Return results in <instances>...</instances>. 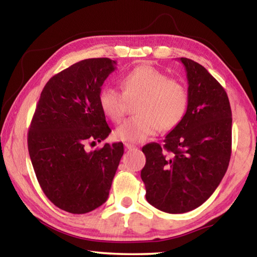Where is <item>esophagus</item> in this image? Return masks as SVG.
<instances>
[{"label": "esophagus", "mask_w": 257, "mask_h": 257, "mask_svg": "<svg viewBox=\"0 0 257 257\" xmlns=\"http://www.w3.org/2000/svg\"><path fill=\"white\" fill-rule=\"evenodd\" d=\"M124 147L127 150H129V151H134V150H137V146L136 145H134V144H132V143H125L124 144Z\"/></svg>", "instance_id": "34e87169"}]
</instances>
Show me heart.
I'll list each match as a JSON object with an SVG mask.
<instances>
[{"label":"heart","instance_id":"b5f03b06","mask_svg":"<svg viewBox=\"0 0 257 257\" xmlns=\"http://www.w3.org/2000/svg\"><path fill=\"white\" fill-rule=\"evenodd\" d=\"M122 92L104 87L98 94L99 107L113 122H120L128 101L138 99L137 115L121 123L115 137L123 142L139 143L161 128L171 130L184 120L189 105V93L184 82L149 64L134 68L121 79Z\"/></svg>","mask_w":257,"mask_h":257}]
</instances>
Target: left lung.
<instances>
[{
  "instance_id": "1",
  "label": "left lung",
  "mask_w": 257,
  "mask_h": 257,
  "mask_svg": "<svg viewBox=\"0 0 257 257\" xmlns=\"http://www.w3.org/2000/svg\"><path fill=\"white\" fill-rule=\"evenodd\" d=\"M180 61L188 79L185 118L163 145L150 143L142 149L147 202L171 214L201 206L222 180L231 156L232 114L227 93L201 64L187 58Z\"/></svg>"
}]
</instances>
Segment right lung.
Returning a JSON list of instances; mask_svg holds the SVG:
<instances>
[{
    "mask_svg": "<svg viewBox=\"0 0 257 257\" xmlns=\"http://www.w3.org/2000/svg\"><path fill=\"white\" fill-rule=\"evenodd\" d=\"M115 66L108 58L86 59L56 73L42 90L28 130L29 156L42 190L73 214L106 202L123 155L122 143L86 151L87 144L111 133L98 94Z\"/></svg>",
    "mask_w": 257,
    "mask_h": 257,
    "instance_id": "right-lung-1",
    "label": "right lung"
}]
</instances>
